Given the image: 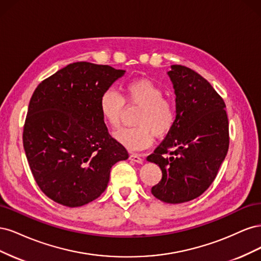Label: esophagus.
<instances>
[{"instance_id":"34e87169","label":"esophagus","mask_w":261,"mask_h":261,"mask_svg":"<svg viewBox=\"0 0 261 261\" xmlns=\"http://www.w3.org/2000/svg\"><path fill=\"white\" fill-rule=\"evenodd\" d=\"M129 160L136 162V163H143V159H141L140 155L137 153H132L129 155Z\"/></svg>"}]
</instances>
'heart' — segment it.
I'll return each mask as SVG.
<instances>
[{"label": "heart", "mask_w": 261, "mask_h": 261, "mask_svg": "<svg viewBox=\"0 0 261 261\" xmlns=\"http://www.w3.org/2000/svg\"><path fill=\"white\" fill-rule=\"evenodd\" d=\"M161 87L149 78H137L122 86V96L112 88L106 89L99 98V112L111 128L120 126L124 103L137 105L135 127L122 128L114 134L115 139L130 151L143 150L152 144L154 135L162 137L173 128L175 110L165 100Z\"/></svg>", "instance_id": "b5f03b06"}]
</instances>
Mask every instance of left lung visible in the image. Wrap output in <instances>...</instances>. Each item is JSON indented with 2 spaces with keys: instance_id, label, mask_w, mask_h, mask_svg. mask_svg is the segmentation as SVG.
Listing matches in <instances>:
<instances>
[{
  "instance_id": "obj_1",
  "label": "left lung",
  "mask_w": 261,
  "mask_h": 261,
  "mask_svg": "<svg viewBox=\"0 0 261 261\" xmlns=\"http://www.w3.org/2000/svg\"><path fill=\"white\" fill-rule=\"evenodd\" d=\"M168 75L175 93V123L147 156L162 171L151 188L155 198L181 203L199 197L215 180L228 149L225 103L193 69L172 65Z\"/></svg>"
}]
</instances>
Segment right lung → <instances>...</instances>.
I'll return each mask as SVG.
<instances>
[{
    "label": "right lung",
    "mask_w": 261,
    "mask_h": 261,
    "mask_svg": "<svg viewBox=\"0 0 261 261\" xmlns=\"http://www.w3.org/2000/svg\"><path fill=\"white\" fill-rule=\"evenodd\" d=\"M125 70L76 62L39 84L30 99L22 141L41 191L81 207L106 191L113 165L128 152L110 136L99 98Z\"/></svg>",
    "instance_id": "1"
}]
</instances>
